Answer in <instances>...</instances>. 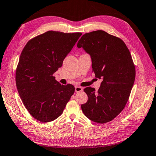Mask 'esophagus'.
<instances>
[{
  "label": "esophagus",
  "mask_w": 156,
  "mask_h": 156,
  "mask_svg": "<svg viewBox=\"0 0 156 156\" xmlns=\"http://www.w3.org/2000/svg\"><path fill=\"white\" fill-rule=\"evenodd\" d=\"M83 90V88L80 86H75V92H80Z\"/></svg>",
  "instance_id": "esophagus-1"
}]
</instances>
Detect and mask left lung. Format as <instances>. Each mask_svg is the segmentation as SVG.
<instances>
[{"label":"left lung","instance_id":"left-lung-1","mask_svg":"<svg viewBox=\"0 0 156 156\" xmlns=\"http://www.w3.org/2000/svg\"><path fill=\"white\" fill-rule=\"evenodd\" d=\"M90 56L96 78L102 79L98 91L87 87V102L81 108L86 116L99 124L112 121L127 103L136 76L132 56L124 41L104 30L84 34L77 44Z\"/></svg>","mask_w":156,"mask_h":156}]
</instances>
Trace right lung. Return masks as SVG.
Masks as SVG:
<instances>
[{
    "instance_id": "obj_1",
    "label": "right lung",
    "mask_w": 156,
    "mask_h": 156,
    "mask_svg": "<svg viewBox=\"0 0 156 156\" xmlns=\"http://www.w3.org/2000/svg\"><path fill=\"white\" fill-rule=\"evenodd\" d=\"M81 35L48 31L29 41L22 51L16 72L17 90L25 108L40 122L58 118L74 93L73 85H62L52 75Z\"/></svg>"
}]
</instances>
